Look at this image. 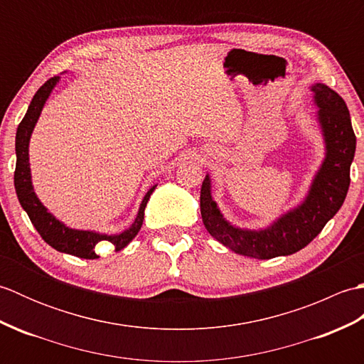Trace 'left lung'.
<instances>
[{
    "instance_id": "obj_1",
    "label": "left lung",
    "mask_w": 364,
    "mask_h": 364,
    "mask_svg": "<svg viewBox=\"0 0 364 364\" xmlns=\"http://www.w3.org/2000/svg\"><path fill=\"white\" fill-rule=\"evenodd\" d=\"M311 90L314 105L319 107L318 120L326 141V158L306 198L297 208L283 214L267 228L233 227L211 197L210 175L205 176L200 192V213L205 227L220 244L244 257L270 259L301 250L321 233L344 203L357 146L350 114L344 100L326 84L316 82Z\"/></svg>"
}]
</instances>
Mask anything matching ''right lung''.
<instances>
[{
  "label": "right lung",
  "mask_w": 364,
  "mask_h": 364,
  "mask_svg": "<svg viewBox=\"0 0 364 364\" xmlns=\"http://www.w3.org/2000/svg\"><path fill=\"white\" fill-rule=\"evenodd\" d=\"M59 81V76H54L46 81L43 86L36 92L31 102L25 117L20 122L17 128V136H15V153H17V164H15V173H14V184L15 192H17L18 202L23 210H25L29 215L31 222L38 231V235L42 236L43 241L51 245L53 249L58 252L73 255V257L84 258V259H95L98 255L95 252V247L98 242H111L115 247V252L122 249L133 241L139 230L142 227L144 222V211L146 202L154 191L153 186L149 192H146L141 208H139L137 218L134 219L133 225L122 231L119 235H100L95 231H84V230H73L65 227L63 222H59L48 210L41 203V200L37 198L36 192L33 189V181H31V168H29V139L33 134V129L36 123L41 117V112L43 109V105L48 100L51 90L54 89Z\"/></svg>",
  "instance_id": "add662e5"
}]
</instances>
